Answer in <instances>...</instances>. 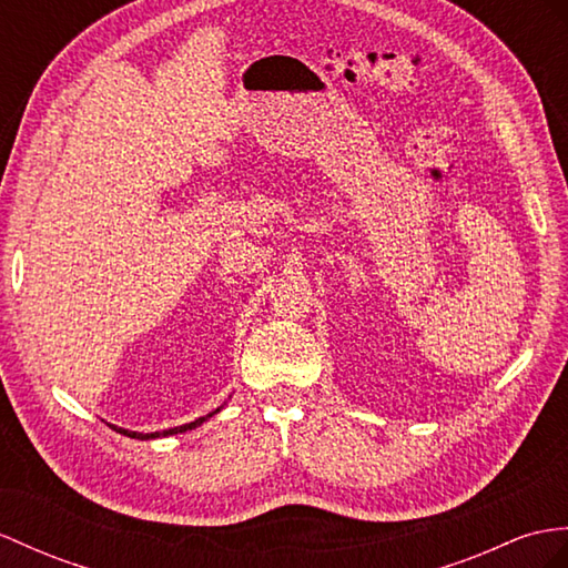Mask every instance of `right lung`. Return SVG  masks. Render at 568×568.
I'll return each instance as SVG.
<instances>
[{
  "label": "right lung",
  "mask_w": 568,
  "mask_h": 568,
  "mask_svg": "<svg viewBox=\"0 0 568 568\" xmlns=\"http://www.w3.org/2000/svg\"><path fill=\"white\" fill-rule=\"evenodd\" d=\"M219 412V409H216ZM216 412H212V414H216ZM212 414H206V417H212ZM206 417H202V419H195V422H190V424H183V426H175V428H165V432H154V434H140V432H128V428H118V426H113L115 432H120L122 436H130V438H159V436H173V434H183V432H187V428H195V426H200Z\"/></svg>",
  "instance_id": "add662e5"
}]
</instances>
